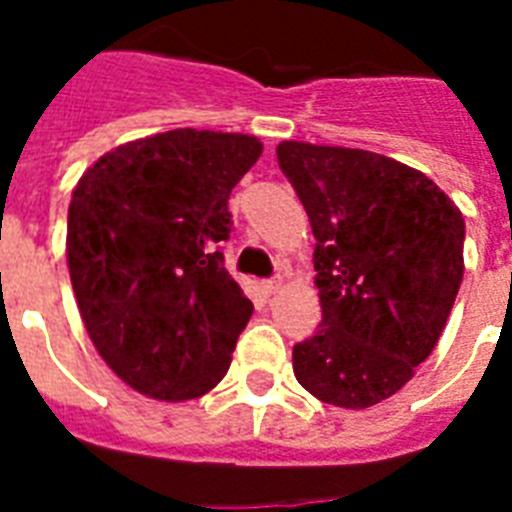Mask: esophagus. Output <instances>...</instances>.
I'll list each match as a JSON object with an SVG mask.
<instances>
[{"label":"esophagus","mask_w":512,"mask_h":512,"mask_svg":"<svg viewBox=\"0 0 512 512\" xmlns=\"http://www.w3.org/2000/svg\"><path fill=\"white\" fill-rule=\"evenodd\" d=\"M281 284H284V281H281V276H276V279L263 281V284H260V289H263L265 295H276V292L281 289Z\"/></svg>","instance_id":"esophagus-1"}]
</instances>
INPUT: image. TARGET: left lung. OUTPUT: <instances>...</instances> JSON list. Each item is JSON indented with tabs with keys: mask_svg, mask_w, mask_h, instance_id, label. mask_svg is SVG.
Instances as JSON below:
<instances>
[{
	"mask_svg": "<svg viewBox=\"0 0 512 512\" xmlns=\"http://www.w3.org/2000/svg\"><path fill=\"white\" fill-rule=\"evenodd\" d=\"M276 156L316 236L321 324L292 350L297 382L342 409L380 404L412 380L452 313L465 271L460 207L372 151L284 140Z\"/></svg>",
	"mask_w": 512,
	"mask_h": 512,
	"instance_id": "left-lung-1",
	"label": "left lung"
}]
</instances>
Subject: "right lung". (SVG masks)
<instances>
[{
  "mask_svg": "<svg viewBox=\"0 0 512 512\" xmlns=\"http://www.w3.org/2000/svg\"><path fill=\"white\" fill-rule=\"evenodd\" d=\"M263 154L241 132L170 130L108 151L79 177L66 257L92 345L159 401L223 380L252 316L223 268L228 196Z\"/></svg>",
  "mask_w": 512,
  "mask_h": 512,
  "instance_id": "add662e5",
  "label": "right lung"
}]
</instances>
